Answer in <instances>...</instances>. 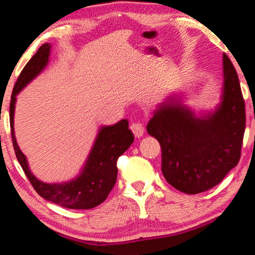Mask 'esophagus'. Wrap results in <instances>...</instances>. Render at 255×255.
Segmentation results:
<instances>
[{"label":"esophagus","mask_w":255,"mask_h":255,"mask_svg":"<svg viewBox=\"0 0 255 255\" xmlns=\"http://www.w3.org/2000/svg\"><path fill=\"white\" fill-rule=\"evenodd\" d=\"M130 129H131V131H132L133 135H135V137H137V138L143 137V135H144V127H143V125H141L140 123L132 124Z\"/></svg>","instance_id":"34e87169"}]
</instances>
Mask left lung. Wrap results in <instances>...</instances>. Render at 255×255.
Instances as JSON below:
<instances>
[{
	"instance_id": "1",
	"label": "left lung",
	"mask_w": 255,
	"mask_h": 255,
	"mask_svg": "<svg viewBox=\"0 0 255 255\" xmlns=\"http://www.w3.org/2000/svg\"><path fill=\"white\" fill-rule=\"evenodd\" d=\"M221 101L214 110L196 114L173 91L159 103L147 132L162 148V173L188 195L217 185L239 163L245 130V105L237 73L223 55Z\"/></svg>"
}]
</instances>
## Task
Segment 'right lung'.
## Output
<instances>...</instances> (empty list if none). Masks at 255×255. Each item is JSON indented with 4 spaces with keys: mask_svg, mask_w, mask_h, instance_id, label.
I'll return each instance as SVG.
<instances>
[{
    "mask_svg": "<svg viewBox=\"0 0 255 255\" xmlns=\"http://www.w3.org/2000/svg\"><path fill=\"white\" fill-rule=\"evenodd\" d=\"M51 45H42L21 72L12 92L10 126L16 158L38 195L47 201L68 209H91L102 204L117 180V159L132 144L133 135L128 122L123 119L111 126H101L88 157L74 178L65 182L41 181L30 170L27 156L20 149L14 132L16 96L45 70L49 63Z\"/></svg>",
    "mask_w": 255,
    "mask_h": 255,
    "instance_id": "right-lung-1",
    "label": "right lung"
}]
</instances>
